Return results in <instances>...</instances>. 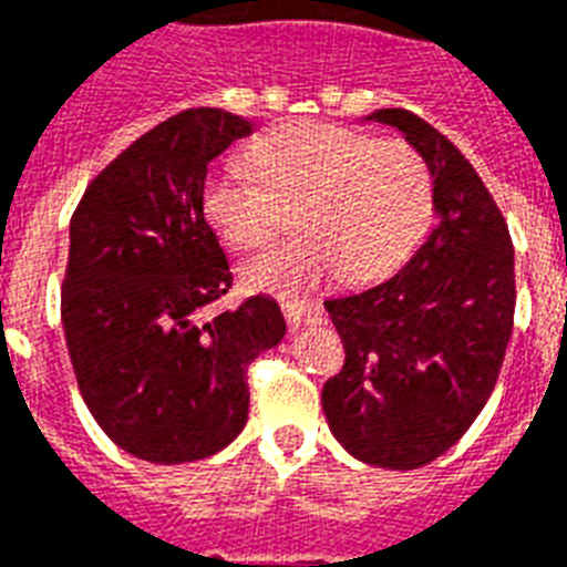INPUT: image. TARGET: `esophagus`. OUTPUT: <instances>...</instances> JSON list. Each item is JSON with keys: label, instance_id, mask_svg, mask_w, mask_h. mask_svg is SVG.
<instances>
[{"label": "esophagus", "instance_id": "34e87169", "mask_svg": "<svg viewBox=\"0 0 567 567\" xmlns=\"http://www.w3.org/2000/svg\"><path fill=\"white\" fill-rule=\"evenodd\" d=\"M282 311H285V320H288V327L291 329H300L302 323L311 318V306L306 300L282 302Z\"/></svg>", "mask_w": 567, "mask_h": 567}]
</instances>
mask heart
Here are the masks:
<instances>
[{
	"label": "heart",
	"mask_w": 567,
	"mask_h": 567,
	"mask_svg": "<svg viewBox=\"0 0 567 567\" xmlns=\"http://www.w3.org/2000/svg\"><path fill=\"white\" fill-rule=\"evenodd\" d=\"M249 167L208 176L203 212L231 249L265 244L291 212L300 238L240 265L249 291L300 297L338 270L347 285L377 282L403 265L430 223V167L403 141L297 123L261 137Z\"/></svg>",
	"instance_id": "b5f03b06"
}]
</instances>
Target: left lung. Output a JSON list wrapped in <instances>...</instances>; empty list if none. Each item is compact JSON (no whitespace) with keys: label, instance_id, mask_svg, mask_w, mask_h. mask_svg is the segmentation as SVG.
I'll return each mask as SVG.
<instances>
[{"label":"left lung","instance_id":"obj_1","mask_svg":"<svg viewBox=\"0 0 567 567\" xmlns=\"http://www.w3.org/2000/svg\"><path fill=\"white\" fill-rule=\"evenodd\" d=\"M364 120L403 132L426 162L435 226L391 279L327 300L347 359L320 400L350 456L414 471L492 396L515 318V249L483 179L439 128L405 109Z\"/></svg>","mask_w":567,"mask_h":567}]
</instances>
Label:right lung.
I'll list each match as a JSON object with an SVG mask.
<instances>
[{"label": "right lung", "instance_id": "1", "mask_svg": "<svg viewBox=\"0 0 567 567\" xmlns=\"http://www.w3.org/2000/svg\"><path fill=\"white\" fill-rule=\"evenodd\" d=\"M249 132L229 111H182L123 150L70 220L61 320L79 391L102 432L153 465L238 439L247 368L285 338L282 311L261 293L203 315L231 288L203 212L205 176Z\"/></svg>", "mask_w": 567, "mask_h": 567}]
</instances>
